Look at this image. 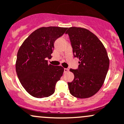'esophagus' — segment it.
Instances as JSON below:
<instances>
[{"label":"esophagus","instance_id":"obj_1","mask_svg":"<svg viewBox=\"0 0 124 124\" xmlns=\"http://www.w3.org/2000/svg\"><path fill=\"white\" fill-rule=\"evenodd\" d=\"M68 71H69L68 68H64V72H67Z\"/></svg>","mask_w":124,"mask_h":124}]
</instances>
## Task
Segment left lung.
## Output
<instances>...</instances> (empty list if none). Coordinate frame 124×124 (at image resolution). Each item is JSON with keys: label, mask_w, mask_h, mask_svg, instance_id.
I'll return each mask as SVG.
<instances>
[{"label": "left lung", "mask_w": 124, "mask_h": 124, "mask_svg": "<svg viewBox=\"0 0 124 124\" xmlns=\"http://www.w3.org/2000/svg\"><path fill=\"white\" fill-rule=\"evenodd\" d=\"M70 37L74 56L79 59L77 70L70 69L74 78L68 83L70 92L79 99L90 97L100 89L109 66V59L102 43L85 28L70 27Z\"/></svg>", "instance_id": "1"}]
</instances>
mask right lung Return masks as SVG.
I'll return each mask as SVG.
<instances>
[{
  "label": "right lung",
  "instance_id": "right-lung-1",
  "mask_svg": "<svg viewBox=\"0 0 124 124\" xmlns=\"http://www.w3.org/2000/svg\"><path fill=\"white\" fill-rule=\"evenodd\" d=\"M68 28L41 27L25 39L19 47L16 61V72L21 84L30 94L43 98L54 93L56 83L62 76L61 66L48 64L54 43Z\"/></svg>",
  "mask_w": 124,
  "mask_h": 124
}]
</instances>
